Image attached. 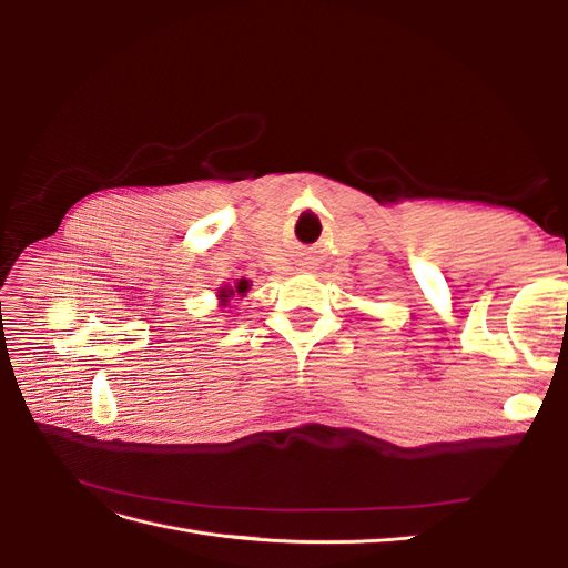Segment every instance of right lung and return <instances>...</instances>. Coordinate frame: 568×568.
<instances>
[{"instance_id": "obj_1", "label": "right lung", "mask_w": 568, "mask_h": 568, "mask_svg": "<svg viewBox=\"0 0 568 568\" xmlns=\"http://www.w3.org/2000/svg\"><path fill=\"white\" fill-rule=\"evenodd\" d=\"M251 291V280H246V277H242V280H236L234 284H225V286H220L217 291H215V296H217V307L222 313H225V307H230V301L232 298H236V296H246Z\"/></svg>"}]
</instances>
